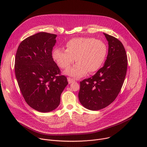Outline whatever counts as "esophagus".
<instances>
[{
    "mask_svg": "<svg viewBox=\"0 0 147 147\" xmlns=\"http://www.w3.org/2000/svg\"><path fill=\"white\" fill-rule=\"evenodd\" d=\"M67 81H68V82H69V84H71V83H73L75 81V80L74 79H73L71 78H70V77L67 78Z\"/></svg>",
    "mask_w": 147,
    "mask_h": 147,
    "instance_id": "obj_1",
    "label": "esophagus"
}]
</instances>
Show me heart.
I'll use <instances>...</instances> for the list:
<instances>
[{
    "label": "heart",
    "mask_w": 147,
    "mask_h": 147,
    "mask_svg": "<svg viewBox=\"0 0 147 147\" xmlns=\"http://www.w3.org/2000/svg\"><path fill=\"white\" fill-rule=\"evenodd\" d=\"M66 50L55 48L52 56L57 65L62 69H67L76 60L77 63L66 70L65 73L80 78L88 71L93 73L98 71L105 60L107 47L103 41L92 37L74 38L66 44Z\"/></svg>",
    "instance_id": "heart-1"
}]
</instances>
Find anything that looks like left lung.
Instances as JSON below:
<instances>
[{
  "instance_id": "8db88e82",
  "label": "left lung",
  "mask_w": 147,
  "mask_h": 147,
  "mask_svg": "<svg viewBox=\"0 0 147 147\" xmlns=\"http://www.w3.org/2000/svg\"><path fill=\"white\" fill-rule=\"evenodd\" d=\"M103 34L109 45L107 60L93 76L80 82L78 92L82 105L91 111L103 109L115 100L127 69V57L122 43L113 36Z\"/></svg>"
}]
</instances>
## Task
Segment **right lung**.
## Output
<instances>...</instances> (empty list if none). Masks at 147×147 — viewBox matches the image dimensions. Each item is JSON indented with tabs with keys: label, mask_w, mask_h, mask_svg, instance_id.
<instances>
[{
	"label": "right lung",
	"mask_w": 147,
	"mask_h": 147,
	"mask_svg": "<svg viewBox=\"0 0 147 147\" xmlns=\"http://www.w3.org/2000/svg\"><path fill=\"white\" fill-rule=\"evenodd\" d=\"M56 36L44 32L31 35L20 43L16 55L15 74L20 90L28 105L40 112L57 108L68 84L52 56Z\"/></svg>",
	"instance_id": "obj_1"
}]
</instances>
